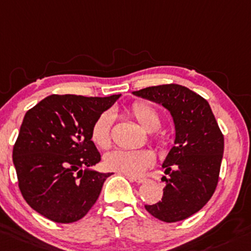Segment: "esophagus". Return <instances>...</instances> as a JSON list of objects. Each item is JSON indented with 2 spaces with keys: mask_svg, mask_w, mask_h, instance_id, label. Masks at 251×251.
<instances>
[{
  "mask_svg": "<svg viewBox=\"0 0 251 251\" xmlns=\"http://www.w3.org/2000/svg\"><path fill=\"white\" fill-rule=\"evenodd\" d=\"M128 179H130L131 181H136L137 184H142L147 180L146 178H139V176H128Z\"/></svg>",
  "mask_w": 251,
  "mask_h": 251,
  "instance_id": "34e87169",
  "label": "esophagus"
}]
</instances>
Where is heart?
<instances>
[{
  "label": "heart",
  "mask_w": 251,
  "mask_h": 251,
  "mask_svg": "<svg viewBox=\"0 0 251 251\" xmlns=\"http://www.w3.org/2000/svg\"><path fill=\"white\" fill-rule=\"evenodd\" d=\"M130 113L147 132H154L160 127V115L150 105L142 103V102H136L131 107ZM113 120H114V117L112 112L102 113L95 120L91 127V141L97 148L107 149L112 144ZM103 161L108 170L128 176H138L154 162V156L151 152L144 149H115L105 154Z\"/></svg>",
  "instance_id": "b5f03b06"
}]
</instances>
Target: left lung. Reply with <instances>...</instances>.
<instances>
[{
	"instance_id": "obj_1",
	"label": "left lung",
	"mask_w": 251,
	"mask_h": 251,
	"mask_svg": "<svg viewBox=\"0 0 251 251\" xmlns=\"http://www.w3.org/2000/svg\"><path fill=\"white\" fill-rule=\"evenodd\" d=\"M134 96L162 104L173 118L174 146L162 163L163 196L146 204L165 223L184 220L199 212L214 194L224 154V136L210 105L196 92L178 84L149 86Z\"/></svg>"
}]
</instances>
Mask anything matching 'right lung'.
<instances>
[{
	"mask_svg": "<svg viewBox=\"0 0 251 251\" xmlns=\"http://www.w3.org/2000/svg\"><path fill=\"white\" fill-rule=\"evenodd\" d=\"M121 95H50L24 117L13 148L21 195L27 204L60 224L91 209L112 173L91 170L101 155L91 141L95 120Z\"/></svg>",
	"mask_w": 251,
	"mask_h": 251,
	"instance_id": "obj_1",
	"label": "right lung"
}]
</instances>
